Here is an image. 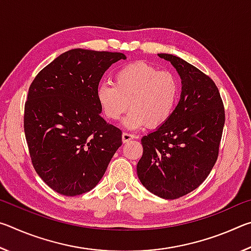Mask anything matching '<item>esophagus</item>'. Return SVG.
Wrapping results in <instances>:
<instances>
[{
  "label": "esophagus",
  "mask_w": 251,
  "mask_h": 251,
  "mask_svg": "<svg viewBox=\"0 0 251 251\" xmlns=\"http://www.w3.org/2000/svg\"><path fill=\"white\" fill-rule=\"evenodd\" d=\"M136 137V136L134 134H130V133H123L122 135V139H123V143H127L131 141V139H134Z\"/></svg>",
  "instance_id": "esophagus-1"
}]
</instances>
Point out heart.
Segmentation results:
<instances>
[{
	"label": "heart",
	"instance_id": "b5f03b06",
	"mask_svg": "<svg viewBox=\"0 0 251 251\" xmlns=\"http://www.w3.org/2000/svg\"><path fill=\"white\" fill-rule=\"evenodd\" d=\"M179 95L180 84L175 74L145 62L123 66L114 74V85L103 82L96 88L97 103L108 120H120L129 105L124 125L133 129L146 124L151 128L164 125L173 115Z\"/></svg>",
	"mask_w": 251,
	"mask_h": 251
}]
</instances>
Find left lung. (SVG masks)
<instances>
[{"label": "left lung", "mask_w": 251, "mask_h": 251, "mask_svg": "<svg viewBox=\"0 0 251 251\" xmlns=\"http://www.w3.org/2000/svg\"><path fill=\"white\" fill-rule=\"evenodd\" d=\"M181 94L171 118L142 138L137 175L143 186L164 199H176L202 184L217 160L225 109L216 84L197 67L172 54Z\"/></svg>", "instance_id": "8db88e82"}]
</instances>
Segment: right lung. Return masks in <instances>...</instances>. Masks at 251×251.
I'll return each instance as SVG.
<instances>
[{"label": "right lung", "mask_w": 251, "mask_h": 251, "mask_svg": "<svg viewBox=\"0 0 251 251\" xmlns=\"http://www.w3.org/2000/svg\"><path fill=\"white\" fill-rule=\"evenodd\" d=\"M123 53L74 49L45 66L28 88L24 131L32 164L55 192L77 196L99 184L122 146V131L100 117L96 88Z\"/></svg>", "instance_id": "right-lung-1"}]
</instances>
